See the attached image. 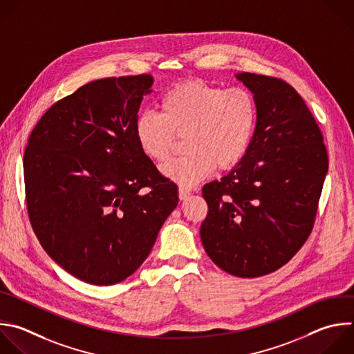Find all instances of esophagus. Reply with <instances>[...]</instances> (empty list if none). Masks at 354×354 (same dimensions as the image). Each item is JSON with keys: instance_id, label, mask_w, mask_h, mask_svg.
Returning a JSON list of instances; mask_svg holds the SVG:
<instances>
[{"instance_id": "1", "label": "esophagus", "mask_w": 354, "mask_h": 354, "mask_svg": "<svg viewBox=\"0 0 354 354\" xmlns=\"http://www.w3.org/2000/svg\"><path fill=\"white\" fill-rule=\"evenodd\" d=\"M192 193L189 190H185V189H179V198L180 200H186Z\"/></svg>"}]
</instances>
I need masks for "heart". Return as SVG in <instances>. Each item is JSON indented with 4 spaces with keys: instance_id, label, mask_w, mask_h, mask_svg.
<instances>
[{
    "instance_id": "b5f03b06",
    "label": "heart",
    "mask_w": 354,
    "mask_h": 354,
    "mask_svg": "<svg viewBox=\"0 0 354 354\" xmlns=\"http://www.w3.org/2000/svg\"><path fill=\"white\" fill-rule=\"evenodd\" d=\"M257 122L253 94L242 87L223 88L190 80L171 88L161 100V113L142 112L135 136L142 153L165 161L176 138L185 139V156L162 165L165 178L190 189L215 168L230 169L245 157Z\"/></svg>"
}]
</instances>
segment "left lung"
Listing matches in <instances>:
<instances>
[{
    "label": "left lung",
    "instance_id": "left-lung-1",
    "mask_svg": "<svg viewBox=\"0 0 354 354\" xmlns=\"http://www.w3.org/2000/svg\"><path fill=\"white\" fill-rule=\"evenodd\" d=\"M236 79L254 94L256 129L242 161L204 185L208 214L200 236L221 270L257 278L285 266L308 239L328 154L313 113L290 84L249 72Z\"/></svg>",
    "mask_w": 354,
    "mask_h": 354
}]
</instances>
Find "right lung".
I'll return each mask as SVG.
<instances>
[{
  "instance_id": "1",
  "label": "right lung",
  "mask_w": 354,
  "mask_h": 354,
  "mask_svg": "<svg viewBox=\"0 0 354 354\" xmlns=\"http://www.w3.org/2000/svg\"><path fill=\"white\" fill-rule=\"evenodd\" d=\"M153 82L145 73L90 82L51 105L28 142L24 172L32 227L57 264L91 285L131 277L178 205V187L135 136Z\"/></svg>"
}]
</instances>
